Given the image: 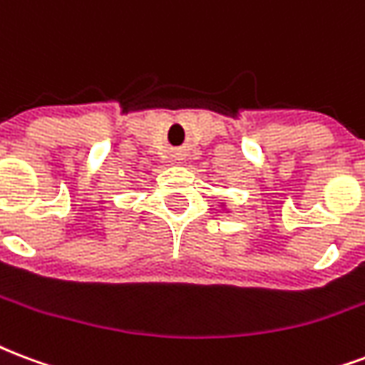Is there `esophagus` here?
Masks as SVG:
<instances>
[{"label":"esophagus","mask_w":365,"mask_h":365,"mask_svg":"<svg viewBox=\"0 0 365 365\" xmlns=\"http://www.w3.org/2000/svg\"><path fill=\"white\" fill-rule=\"evenodd\" d=\"M174 160H178V163H183V160H185V155H183L182 151H176L174 153Z\"/></svg>","instance_id":"esophagus-1"}]
</instances>
